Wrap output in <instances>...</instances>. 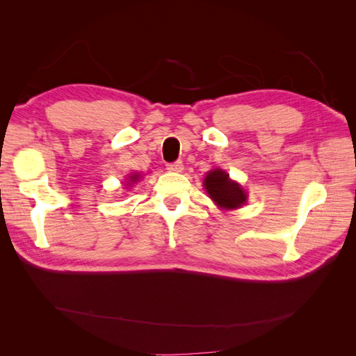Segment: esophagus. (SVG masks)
I'll list each match as a JSON object with an SVG mask.
<instances>
[{
	"label": "esophagus",
	"mask_w": 356,
	"mask_h": 356,
	"mask_svg": "<svg viewBox=\"0 0 356 356\" xmlns=\"http://www.w3.org/2000/svg\"><path fill=\"white\" fill-rule=\"evenodd\" d=\"M166 169L170 172H181L184 169V165H182V161H174V163H168Z\"/></svg>",
	"instance_id": "1"
}]
</instances>
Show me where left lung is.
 <instances>
[{
	"mask_svg": "<svg viewBox=\"0 0 356 356\" xmlns=\"http://www.w3.org/2000/svg\"><path fill=\"white\" fill-rule=\"evenodd\" d=\"M204 188L209 197L224 209L241 208L246 202L242 187L229 179V175L221 169H213L204 178Z\"/></svg>",
	"mask_w": 356,
	"mask_h": 356,
	"instance_id": "obj_1",
	"label": "left lung"
}]
</instances>
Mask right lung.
I'll return each mask as SVG.
<instances>
[{"instance_id": "add662e5", "label": "right lung", "mask_w": 356, "mask_h": 356, "mask_svg": "<svg viewBox=\"0 0 356 356\" xmlns=\"http://www.w3.org/2000/svg\"><path fill=\"white\" fill-rule=\"evenodd\" d=\"M138 178H139V175H132L131 181H132V182H136V181H138Z\"/></svg>"}]
</instances>
